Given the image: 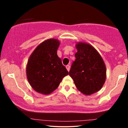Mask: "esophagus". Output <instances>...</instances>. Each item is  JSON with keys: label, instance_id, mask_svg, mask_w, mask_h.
Listing matches in <instances>:
<instances>
[{"label": "esophagus", "instance_id": "1", "mask_svg": "<svg viewBox=\"0 0 128 128\" xmlns=\"http://www.w3.org/2000/svg\"><path fill=\"white\" fill-rule=\"evenodd\" d=\"M66 68H67V70H68V71L69 72V70H70V66H69V65H67V66H66Z\"/></svg>", "mask_w": 128, "mask_h": 128}]
</instances>
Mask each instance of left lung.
<instances>
[{
  "mask_svg": "<svg viewBox=\"0 0 128 128\" xmlns=\"http://www.w3.org/2000/svg\"><path fill=\"white\" fill-rule=\"evenodd\" d=\"M75 61L71 66L69 75L78 90L86 95L102 88L106 79V67L102 57L88 44L79 42Z\"/></svg>",
  "mask_w": 128,
  "mask_h": 128,
  "instance_id": "8db88e82",
  "label": "left lung"
}]
</instances>
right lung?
<instances>
[{"label":"right lung","instance_id":"obj_1","mask_svg":"<svg viewBox=\"0 0 128 128\" xmlns=\"http://www.w3.org/2000/svg\"><path fill=\"white\" fill-rule=\"evenodd\" d=\"M59 41L49 39L41 43L29 57L26 74L36 92L49 94L58 88L64 76L68 74L57 55Z\"/></svg>","mask_w":128,"mask_h":128}]
</instances>
